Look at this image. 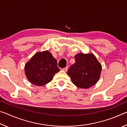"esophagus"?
<instances>
[{"instance_id":"obj_1","label":"esophagus","mask_w":127,"mask_h":127,"mask_svg":"<svg viewBox=\"0 0 127 127\" xmlns=\"http://www.w3.org/2000/svg\"><path fill=\"white\" fill-rule=\"evenodd\" d=\"M68 69V66H66V67H65V68L63 69V70L65 72H67Z\"/></svg>"}]
</instances>
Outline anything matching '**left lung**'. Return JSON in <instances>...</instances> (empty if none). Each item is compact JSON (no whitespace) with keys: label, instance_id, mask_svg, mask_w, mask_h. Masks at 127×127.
Listing matches in <instances>:
<instances>
[{"label":"left lung","instance_id":"1","mask_svg":"<svg viewBox=\"0 0 127 127\" xmlns=\"http://www.w3.org/2000/svg\"><path fill=\"white\" fill-rule=\"evenodd\" d=\"M75 63L70 66L67 74L73 83L80 89H88L97 82L102 66L93 54H77Z\"/></svg>","mask_w":127,"mask_h":127}]
</instances>
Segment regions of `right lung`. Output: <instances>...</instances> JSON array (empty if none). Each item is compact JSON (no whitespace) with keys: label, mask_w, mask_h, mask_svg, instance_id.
I'll return each instance as SVG.
<instances>
[{"label":"right lung","mask_w":127,"mask_h":127,"mask_svg":"<svg viewBox=\"0 0 127 127\" xmlns=\"http://www.w3.org/2000/svg\"><path fill=\"white\" fill-rule=\"evenodd\" d=\"M59 71L57 60L48 51L35 54L25 66L28 80L38 86L50 82L56 73Z\"/></svg>","instance_id":"1"}]
</instances>
